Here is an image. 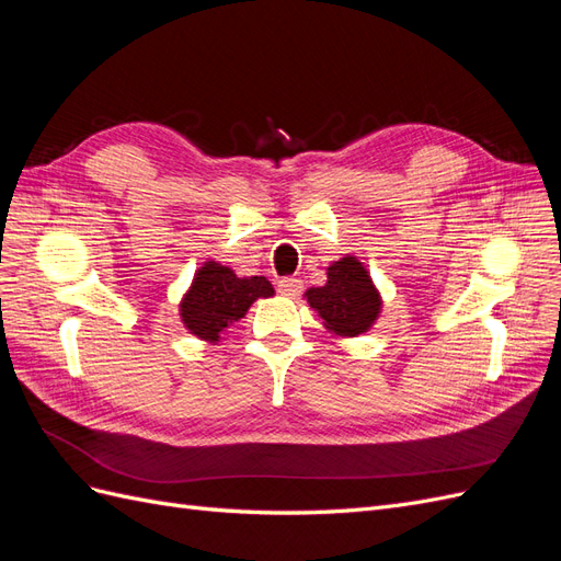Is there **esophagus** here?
I'll return each instance as SVG.
<instances>
[{
	"mask_svg": "<svg viewBox=\"0 0 561 561\" xmlns=\"http://www.w3.org/2000/svg\"><path fill=\"white\" fill-rule=\"evenodd\" d=\"M301 280L299 278H280L278 280V293L283 297H297L301 293Z\"/></svg>",
	"mask_w": 561,
	"mask_h": 561,
	"instance_id": "esophagus-1",
	"label": "esophagus"
}]
</instances>
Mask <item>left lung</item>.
<instances>
[{"label": "left lung", "instance_id": "obj_1", "mask_svg": "<svg viewBox=\"0 0 561 561\" xmlns=\"http://www.w3.org/2000/svg\"><path fill=\"white\" fill-rule=\"evenodd\" d=\"M309 307L318 313L334 336H358L369 332L381 313V295L371 283L365 264L346 254L328 266V283L304 293Z\"/></svg>", "mask_w": 561, "mask_h": 561}]
</instances>
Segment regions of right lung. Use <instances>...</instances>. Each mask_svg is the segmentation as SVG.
Returning <instances> with one entry per match:
<instances>
[{
	"label": "right lung",
	"instance_id": "1",
	"mask_svg": "<svg viewBox=\"0 0 561 561\" xmlns=\"http://www.w3.org/2000/svg\"><path fill=\"white\" fill-rule=\"evenodd\" d=\"M260 297H274V285L264 276L239 278L233 268L210 260L196 271L192 287L184 293L180 318L194 336L217 344Z\"/></svg>",
	"mask_w": 561,
	"mask_h": 561
}]
</instances>
